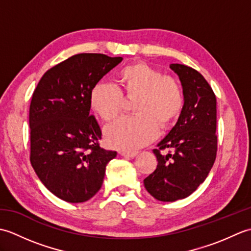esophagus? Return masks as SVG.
I'll use <instances>...</instances> for the list:
<instances>
[{
  "mask_svg": "<svg viewBox=\"0 0 251 251\" xmlns=\"http://www.w3.org/2000/svg\"><path fill=\"white\" fill-rule=\"evenodd\" d=\"M136 151H132V152H127V151H122L121 152V155L124 156V157H135L137 155Z\"/></svg>",
  "mask_w": 251,
  "mask_h": 251,
  "instance_id": "obj_1",
  "label": "esophagus"
}]
</instances>
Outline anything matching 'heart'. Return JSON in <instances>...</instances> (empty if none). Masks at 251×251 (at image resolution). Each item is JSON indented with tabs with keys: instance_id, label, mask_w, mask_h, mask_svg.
I'll use <instances>...</instances> for the list:
<instances>
[{
	"instance_id": "obj_1",
	"label": "heart",
	"mask_w": 251,
	"mask_h": 251,
	"mask_svg": "<svg viewBox=\"0 0 251 251\" xmlns=\"http://www.w3.org/2000/svg\"><path fill=\"white\" fill-rule=\"evenodd\" d=\"M122 90L106 82L96 83L89 94L90 108L105 122L114 120L124 104V96L136 97L137 114L124 116L104 129L108 145L123 151H134L155 139L158 128L167 127L183 109L181 85L175 77L162 75L153 67L137 62L119 73Z\"/></svg>"
}]
</instances>
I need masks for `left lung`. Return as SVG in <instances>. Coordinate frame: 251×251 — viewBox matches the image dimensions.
<instances>
[{
    "mask_svg": "<svg viewBox=\"0 0 251 251\" xmlns=\"http://www.w3.org/2000/svg\"><path fill=\"white\" fill-rule=\"evenodd\" d=\"M170 68L182 84L183 109L177 124L153 150L156 169L143 180L149 193L161 201H175L193 193L209 174L218 148L214 90L193 68L180 63H172Z\"/></svg>",
    "mask_w": 251,
    "mask_h": 251,
    "instance_id": "1",
    "label": "left lung"
}]
</instances>
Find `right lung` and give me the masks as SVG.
Masks as SVG:
<instances>
[{
	"label": "right lung",
	"mask_w": 251,
	"mask_h": 251,
	"mask_svg": "<svg viewBox=\"0 0 251 251\" xmlns=\"http://www.w3.org/2000/svg\"><path fill=\"white\" fill-rule=\"evenodd\" d=\"M123 60L77 54L50 68L32 95L30 162L46 189L68 202L92 199L115 151L100 147L101 129L89 114L93 86Z\"/></svg>",
	"instance_id": "obj_1"
}]
</instances>
